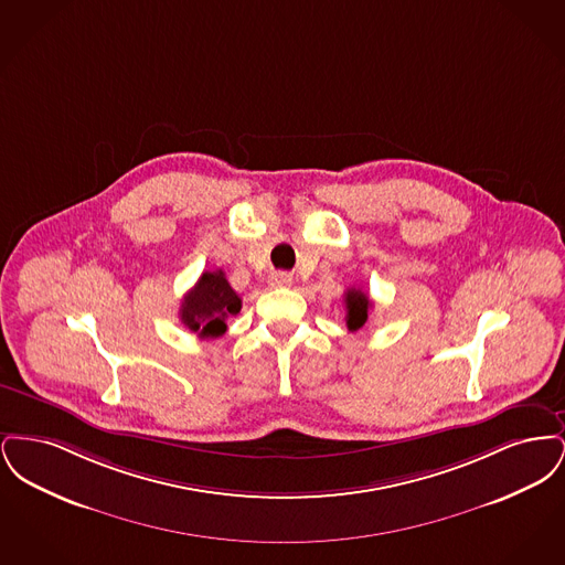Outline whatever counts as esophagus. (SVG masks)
Segmentation results:
<instances>
[{"mask_svg": "<svg viewBox=\"0 0 565 565\" xmlns=\"http://www.w3.org/2000/svg\"><path fill=\"white\" fill-rule=\"evenodd\" d=\"M269 281L270 286H275V288H281V286H290V284H292V277H290V273H284V270H275V273H270Z\"/></svg>", "mask_w": 565, "mask_h": 565, "instance_id": "obj_1", "label": "esophagus"}]
</instances>
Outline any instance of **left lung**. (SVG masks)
<instances>
[{
	"label": "left lung",
	"mask_w": 565,
	"mask_h": 565,
	"mask_svg": "<svg viewBox=\"0 0 565 565\" xmlns=\"http://www.w3.org/2000/svg\"><path fill=\"white\" fill-rule=\"evenodd\" d=\"M345 309H348V316H345V322L351 332L360 330L366 320H369V311L373 309V302L369 295H364L360 288H351L345 292Z\"/></svg>",
	"instance_id": "8db88e82"
}]
</instances>
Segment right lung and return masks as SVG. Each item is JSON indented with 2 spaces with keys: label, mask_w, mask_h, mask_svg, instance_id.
Instances as JSON below:
<instances>
[{
  "label": "right lung",
  "mask_w": 565,
  "mask_h": 565,
  "mask_svg": "<svg viewBox=\"0 0 565 565\" xmlns=\"http://www.w3.org/2000/svg\"><path fill=\"white\" fill-rule=\"evenodd\" d=\"M242 311V296L237 295L222 270H205L194 288L184 296L180 320L190 332L201 339H217L226 332L228 316Z\"/></svg>",
  "instance_id": "add662e5"
}]
</instances>
